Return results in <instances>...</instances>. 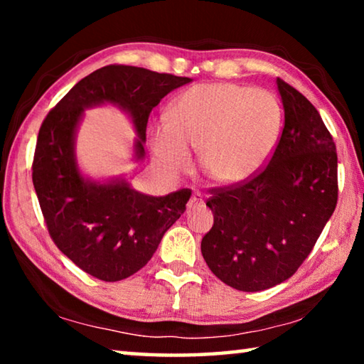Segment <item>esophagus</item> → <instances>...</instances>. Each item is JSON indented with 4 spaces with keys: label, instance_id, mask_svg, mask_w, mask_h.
Here are the masks:
<instances>
[{
    "label": "esophagus",
    "instance_id": "obj_1",
    "mask_svg": "<svg viewBox=\"0 0 364 364\" xmlns=\"http://www.w3.org/2000/svg\"><path fill=\"white\" fill-rule=\"evenodd\" d=\"M202 205H204V199H202V196L199 193L193 194V197H191L189 202H188L189 210H194V208H199Z\"/></svg>",
    "mask_w": 364,
    "mask_h": 364
}]
</instances>
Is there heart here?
Instances as JSON below:
<instances>
[{
	"label": "heart",
	"mask_w": 364,
	"mask_h": 364,
	"mask_svg": "<svg viewBox=\"0 0 364 364\" xmlns=\"http://www.w3.org/2000/svg\"><path fill=\"white\" fill-rule=\"evenodd\" d=\"M282 127L273 93L237 83L194 85L168 107V120L151 132L152 151L165 170L183 173L199 149L204 173L218 184L250 180L267 164Z\"/></svg>",
	"instance_id": "1"
}]
</instances>
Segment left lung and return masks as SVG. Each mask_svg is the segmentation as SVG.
I'll use <instances>...</instances> for the list:
<instances>
[{
	"label": "left lung",
	"instance_id": "obj_1",
	"mask_svg": "<svg viewBox=\"0 0 364 364\" xmlns=\"http://www.w3.org/2000/svg\"><path fill=\"white\" fill-rule=\"evenodd\" d=\"M284 127L269 162L247 181L212 188L213 226L200 242L212 273L242 292L269 289L300 268L334 213L337 152L315 106L278 78Z\"/></svg>",
	"mask_w": 364,
	"mask_h": 364
}]
</instances>
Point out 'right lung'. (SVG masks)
Segmentation results:
<instances>
[{"instance_id": "add662e5", "label": "right lung", "mask_w": 364, "mask_h": 364, "mask_svg": "<svg viewBox=\"0 0 364 364\" xmlns=\"http://www.w3.org/2000/svg\"><path fill=\"white\" fill-rule=\"evenodd\" d=\"M189 82L141 67L106 65L80 80L43 120L32 164L35 193L49 236L85 273L114 282L139 271L186 210L191 189L154 197L136 193L125 181L83 180L73 154L83 109L102 102L125 109L138 132L141 159L151 110Z\"/></svg>"}]
</instances>
